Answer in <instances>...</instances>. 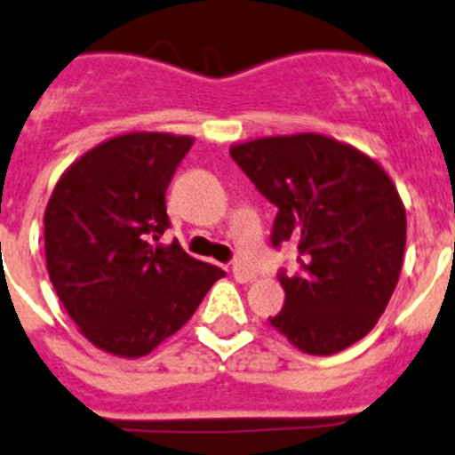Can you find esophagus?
<instances>
[{
	"label": "esophagus",
	"instance_id": "esophagus-1",
	"mask_svg": "<svg viewBox=\"0 0 455 455\" xmlns=\"http://www.w3.org/2000/svg\"><path fill=\"white\" fill-rule=\"evenodd\" d=\"M233 279L240 283H251L256 282V272L251 270V267L243 266V263H235V266H233Z\"/></svg>",
	"mask_w": 455,
	"mask_h": 455
}]
</instances>
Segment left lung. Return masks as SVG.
<instances>
[{"label":"left lung","instance_id":"obj_1","mask_svg":"<svg viewBox=\"0 0 455 455\" xmlns=\"http://www.w3.org/2000/svg\"><path fill=\"white\" fill-rule=\"evenodd\" d=\"M231 157L276 205L272 244H298L270 318L307 355H334L375 327L398 283L405 205L389 173L355 146L318 132L233 144Z\"/></svg>","mask_w":455,"mask_h":455}]
</instances>
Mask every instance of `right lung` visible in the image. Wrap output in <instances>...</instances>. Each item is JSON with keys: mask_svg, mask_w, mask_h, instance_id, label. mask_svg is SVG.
I'll return each mask as SVG.
<instances>
[{"mask_svg": "<svg viewBox=\"0 0 455 455\" xmlns=\"http://www.w3.org/2000/svg\"><path fill=\"white\" fill-rule=\"evenodd\" d=\"M195 137L125 132L70 164L47 201L50 282L80 334L137 359L192 318L224 270L196 260L169 228L164 192Z\"/></svg>", "mask_w": 455, "mask_h": 455, "instance_id": "1", "label": "right lung"}]
</instances>
